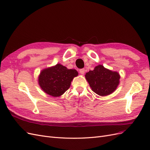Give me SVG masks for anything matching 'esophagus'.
I'll return each mask as SVG.
<instances>
[{
	"instance_id": "1",
	"label": "esophagus",
	"mask_w": 150,
	"mask_h": 150,
	"mask_svg": "<svg viewBox=\"0 0 150 150\" xmlns=\"http://www.w3.org/2000/svg\"><path fill=\"white\" fill-rule=\"evenodd\" d=\"M85 69H80V73L81 74H85Z\"/></svg>"
}]
</instances>
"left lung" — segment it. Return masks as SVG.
Segmentation results:
<instances>
[{"label":"left lung","instance_id":"8db88e82","mask_svg":"<svg viewBox=\"0 0 150 150\" xmlns=\"http://www.w3.org/2000/svg\"><path fill=\"white\" fill-rule=\"evenodd\" d=\"M85 79L93 91L100 96H105L112 94L117 89L120 83V75L117 71L98 65L93 70L86 73Z\"/></svg>","mask_w":150,"mask_h":150}]
</instances>
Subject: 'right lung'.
<instances>
[{"label": "right lung", "instance_id": "right-lung-1", "mask_svg": "<svg viewBox=\"0 0 150 150\" xmlns=\"http://www.w3.org/2000/svg\"><path fill=\"white\" fill-rule=\"evenodd\" d=\"M79 73L75 69H68L60 64L43 69L38 75V83L47 95L58 97L68 90L74 77Z\"/></svg>", "mask_w": 150, "mask_h": 150}]
</instances>
